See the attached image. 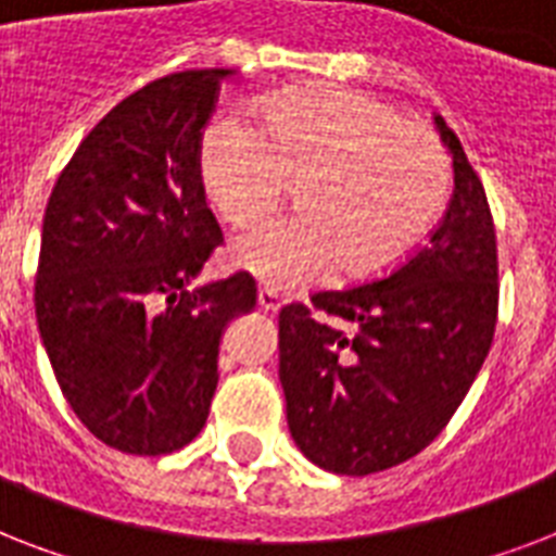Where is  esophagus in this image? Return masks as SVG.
I'll return each mask as SVG.
<instances>
[{"mask_svg": "<svg viewBox=\"0 0 556 556\" xmlns=\"http://www.w3.org/2000/svg\"><path fill=\"white\" fill-rule=\"evenodd\" d=\"M256 303H260L262 312H279V305H282V296H279L277 288L260 286V291H256Z\"/></svg>", "mask_w": 556, "mask_h": 556, "instance_id": "34e87169", "label": "esophagus"}]
</instances>
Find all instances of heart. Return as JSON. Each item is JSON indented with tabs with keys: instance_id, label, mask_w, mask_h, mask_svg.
Instances as JSON below:
<instances>
[{
	"instance_id": "b5f03b06",
	"label": "heart",
	"mask_w": 556,
	"mask_h": 556,
	"mask_svg": "<svg viewBox=\"0 0 556 556\" xmlns=\"http://www.w3.org/2000/svg\"><path fill=\"white\" fill-rule=\"evenodd\" d=\"M201 185L233 225L260 222L294 187L296 216L236 236L230 256L279 288L338 270L375 279L409 256L447 207L453 167L430 129L352 89L288 91L201 135Z\"/></svg>"
}]
</instances>
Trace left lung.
Segmentation results:
<instances>
[{"instance_id":"8db88e82","label":"left lung","mask_w":556,"mask_h":556,"mask_svg":"<svg viewBox=\"0 0 556 556\" xmlns=\"http://www.w3.org/2000/svg\"><path fill=\"white\" fill-rule=\"evenodd\" d=\"M453 199L430 239L389 277L320 291L279 312V380L303 456L369 476L418 456L439 435L491 352L500 312L496 230L484 187L456 132ZM314 311L352 321L343 332Z\"/></svg>"}]
</instances>
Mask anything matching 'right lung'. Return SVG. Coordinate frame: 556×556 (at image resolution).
<instances>
[{
    "label": "right lung",
    "mask_w": 556,
    "mask_h": 556,
    "mask_svg": "<svg viewBox=\"0 0 556 556\" xmlns=\"http://www.w3.org/2000/svg\"><path fill=\"white\" fill-rule=\"evenodd\" d=\"M227 74L176 72L121 100L65 164L42 218V346L86 430L132 456L199 435L222 331L256 305L248 270L190 288L222 244L199 152Z\"/></svg>",
    "instance_id": "add662e5"
}]
</instances>
